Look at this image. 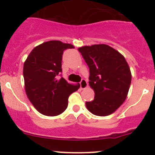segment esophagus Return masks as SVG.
Here are the masks:
<instances>
[{
    "label": "esophagus",
    "instance_id": "esophagus-1",
    "mask_svg": "<svg viewBox=\"0 0 155 155\" xmlns=\"http://www.w3.org/2000/svg\"><path fill=\"white\" fill-rule=\"evenodd\" d=\"M87 87V82L85 79H82L80 82V87L82 89H85Z\"/></svg>",
    "mask_w": 155,
    "mask_h": 155
}]
</instances>
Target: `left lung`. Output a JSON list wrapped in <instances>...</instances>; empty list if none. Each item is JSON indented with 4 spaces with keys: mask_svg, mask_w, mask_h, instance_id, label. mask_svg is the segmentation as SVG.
<instances>
[{
    "mask_svg": "<svg viewBox=\"0 0 155 155\" xmlns=\"http://www.w3.org/2000/svg\"><path fill=\"white\" fill-rule=\"evenodd\" d=\"M89 68V85L94 91V101L87 109L98 116H107L121 106L127 96L131 73L124 56L105 44L78 48Z\"/></svg>",
    "mask_w": 155,
    "mask_h": 155,
    "instance_id": "1",
    "label": "left lung"
}]
</instances>
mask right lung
<instances>
[{"instance_id": "1", "label": "right lung", "mask_w": 155, "mask_h": 155, "mask_svg": "<svg viewBox=\"0 0 155 155\" xmlns=\"http://www.w3.org/2000/svg\"><path fill=\"white\" fill-rule=\"evenodd\" d=\"M71 44L51 40L36 46L28 56L23 68L25 92L39 112L56 116L65 111L68 97L80 85L68 83L63 77L61 61L64 51Z\"/></svg>"}]
</instances>
